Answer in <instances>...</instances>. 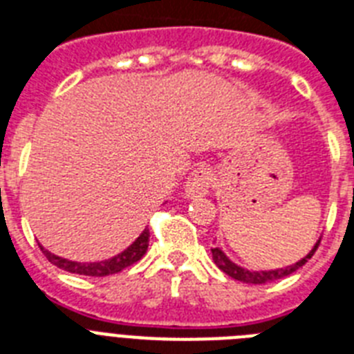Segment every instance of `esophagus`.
<instances>
[{"mask_svg":"<svg viewBox=\"0 0 354 354\" xmlns=\"http://www.w3.org/2000/svg\"><path fill=\"white\" fill-rule=\"evenodd\" d=\"M212 172L211 169L200 167L196 171H192V174L187 178L185 183V196L187 198H202L209 192L211 187Z\"/></svg>","mask_w":354,"mask_h":354,"instance_id":"obj_1","label":"esophagus"}]
</instances>
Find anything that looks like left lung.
<instances>
[{"label": "left lung", "mask_w": 354, "mask_h": 354, "mask_svg": "<svg viewBox=\"0 0 354 354\" xmlns=\"http://www.w3.org/2000/svg\"><path fill=\"white\" fill-rule=\"evenodd\" d=\"M320 240L322 238H318V242L315 243V247H313L311 251L307 252V257L298 260L297 263H292V266H287V267H280V269H272V271H249V269H245V267L234 263V261L227 257L220 247H212L211 252H212V260H214V263L218 266V269L225 272V274H229L231 278H234V280H240L243 281V283H269V281H274V280H280V278L289 277V274H292L295 271H298L301 266H306V261L315 254V251H317L318 245H320Z\"/></svg>", "instance_id": "left-lung-1"}]
</instances>
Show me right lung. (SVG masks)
Wrapping results in <instances>:
<instances>
[{"label": "right lung", "instance_id": "obj_1", "mask_svg": "<svg viewBox=\"0 0 354 354\" xmlns=\"http://www.w3.org/2000/svg\"><path fill=\"white\" fill-rule=\"evenodd\" d=\"M149 236H151V232H149V227H145L142 231V234H140L125 251H122L120 254H116V257L109 258V260L91 261V263H82V261H73L67 260V258L56 257V254H53L50 251H47L41 243H39V249H41L43 254L47 257V260L50 261V263H54V266L63 269V271L76 272V274H85V277H109V274L123 271L125 267L136 263L138 260H142L143 254L147 252Z\"/></svg>", "mask_w": 354, "mask_h": 354}]
</instances>
